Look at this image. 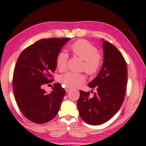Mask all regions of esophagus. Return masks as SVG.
<instances>
[{
  "instance_id": "1",
  "label": "esophagus",
  "mask_w": 146,
  "mask_h": 146,
  "mask_svg": "<svg viewBox=\"0 0 146 146\" xmlns=\"http://www.w3.org/2000/svg\"><path fill=\"white\" fill-rule=\"evenodd\" d=\"M65 90H66V92H69V91H71V89L70 88H68V87H66L65 88Z\"/></svg>"
}]
</instances>
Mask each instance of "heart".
Here are the masks:
<instances>
[{
	"mask_svg": "<svg viewBox=\"0 0 146 146\" xmlns=\"http://www.w3.org/2000/svg\"><path fill=\"white\" fill-rule=\"evenodd\" d=\"M71 50L75 56L84 60L82 69L89 75H95L99 72L103 64L104 56L98 53L97 48L90 42L83 39L75 41L71 44ZM69 56L65 51H61L56 58V66L60 71L67 68ZM58 81L66 87L75 88L86 81L83 74L67 72L58 77Z\"/></svg>",
	"mask_w": 146,
	"mask_h": 146,
	"instance_id": "heart-1",
	"label": "heart"
}]
</instances>
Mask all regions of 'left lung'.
Segmentation results:
<instances>
[{"label":"left lung","mask_w":146,"mask_h":146,"mask_svg":"<svg viewBox=\"0 0 146 146\" xmlns=\"http://www.w3.org/2000/svg\"><path fill=\"white\" fill-rule=\"evenodd\" d=\"M103 48L102 67L97 77L88 84L97 91L90 97V91L80 90L77 102L80 117L94 125L107 122L119 110L127 82V64L122 53L108 41H104Z\"/></svg>","instance_id":"obj_1"}]
</instances>
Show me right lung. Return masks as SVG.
I'll return each instance as SVG.
<instances>
[{"label":"right lung","mask_w":146,"mask_h":146,"mask_svg":"<svg viewBox=\"0 0 146 146\" xmlns=\"http://www.w3.org/2000/svg\"><path fill=\"white\" fill-rule=\"evenodd\" d=\"M70 39H41L24 49L19 56L13 75L15 98L24 117L34 123L49 122L60 109L66 94L60 84H54L50 93L42 88L53 80L56 58Z\"/></svg>","instance_id":"add662e5"}]
</instances>
